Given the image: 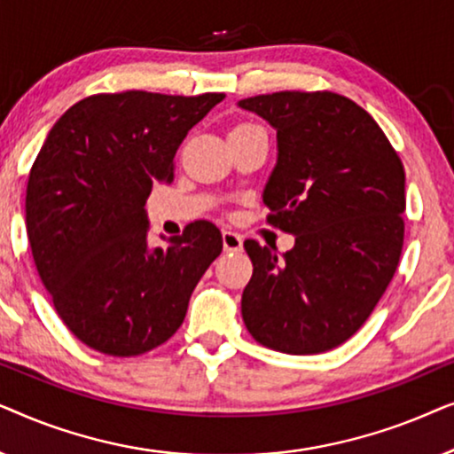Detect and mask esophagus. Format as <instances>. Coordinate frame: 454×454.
Returning a JSON list of instances; mask_svg holds the SVG:
<instances>
[{
  "label": "esophagus",
  "mask_w": 454,
  "mask_h": 454,
  "mask_svg": "<svg viewBox=\"0 0 454 454\" xmlns=\"http://www.w3.org/2000/svg\"><path fill=\"white\" fill-rule=\"evenodd\" d=\"M241 246H244L241 235L235 231H223V247H225V252H239Z\"/></svg>",
  "instance_id": "1"
}]
</instances>
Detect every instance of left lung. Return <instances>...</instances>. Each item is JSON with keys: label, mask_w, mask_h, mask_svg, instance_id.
<instances>
[{"label": "left lung", "mask_w": 454, "mask_h": 454, "mask_svg": "<svg viewBox=\"0 0 454 454\" xmlns=\"http://www.w3.org/2000/svg\"><path fill=\"white\" fill-rule=\"evenodd\" d=\"M238 107L275 128L277 165L262 202L272 225L295 235L283 256L244 241L254 272L241 316L275 351L334 349L368 320L399 264L403 163L368 111L334 92H272Z\"/></svg>", "instance_id": "left-lung-1"}]
</instances>
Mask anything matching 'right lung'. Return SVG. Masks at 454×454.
Segmentation results:
<instances>
[{"instance_id": "1", "label": "right lung", "mask_w": 454, "mask_h": 454, "mask_svg": "<svg viewBox=\"0 0 454 454\" xmlns=\"http://www.w3.org/2000/svg\"><path fill=\"white\" fill-rule=\"evenodd\" d=\"M225 95L128 90L72 105L43 142L27 185L39 277L84 345L140 356L173 337L200 277L223 250L213 223L148 246L146 198L171 182L185 134Z\"/></svg>"}]
</instances>
